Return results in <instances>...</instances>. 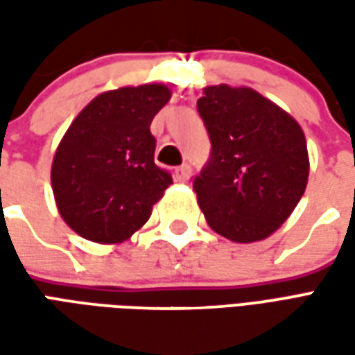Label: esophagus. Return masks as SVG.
I'll list each match as a JSON object with an SVG mask.
<instances>
[{
  "mask_svg": "<svg viewBox=\"0 0 355 355\" xmlns=\"http://www.w3.org/2000/svg\"><path fill=\"white\" fill-rule=\"evenodd\" d=\"M190 175H192V167L188 163H184V165H180V167L175 169V178H177L178 182H186L190 178Z\"/></svg>",
  "mask_w": 355,
  "mask_h": 355,
  "instance_id": "34e87169",
  "label": "esophagus"
}]
</instances>
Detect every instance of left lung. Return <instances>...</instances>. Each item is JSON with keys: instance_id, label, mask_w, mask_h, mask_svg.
I'll use <instances>...</instances> for the list:
<instances>
[{"instance_id": "obj_1", "label": "left lung", "mask_w": 355, "mask_h": 355, "mask_svg": "<svg viewBox=\"0 0 355 355\" xmlns=\"http://www.w3.org/2000/svg\"><path fill=\"white\" fill-rule=\"evenodd\" d=\"M211 157L193 178L207 224L236 243L272 236L308 184V148L297 119L249 87L211 85L198 101Z\"/></svg>"}]
</instances>
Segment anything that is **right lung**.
<instances>
[{
	"instance_id": "1",
	"label": "right lung",
	"mask_w": 355,
	"mask_h": 355,
	"mask_svg": "<svg viewBox=\"0 0 355 355\" xmlns=\"http://www.w3.org/2000/svg\"><path fill=\"white\" fill-rule=\"evenodd\" d=\"M162 83L94 96L60 140L51 184L60 216L81 238L121 243L140 230L173 184L154 163L150 123L169 102Z\"/></svg>"
}]
</instances>
